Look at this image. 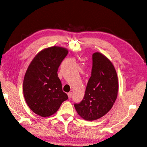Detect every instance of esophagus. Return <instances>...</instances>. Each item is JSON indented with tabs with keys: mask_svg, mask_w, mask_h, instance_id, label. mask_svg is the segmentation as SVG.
Segmentation results:
<instances>
[{
	"mask_svg": "<svg viewBox=\"0 0 147 147\" xmlns=\"http://www.w3.org/2000/svg\"><path fill=\"white\" fill-rule=\"evenodd\" d=\"M72 94H73V93H72V92H69V93H68V98L70 99V98H71V97H72Z\"/></svg>",
	"mask_w": 147,
	"mask_h": 147,
	"instance_id": "34e87169",
	"label": "esophagus"
}]
</instances>
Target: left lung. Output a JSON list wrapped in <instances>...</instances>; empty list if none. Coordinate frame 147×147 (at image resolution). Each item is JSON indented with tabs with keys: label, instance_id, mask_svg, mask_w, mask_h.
<instances>
[{
	"label": "left lung",
	"instance_id": "1",
	"mask_svg": "<svg viewBox=\"0 0 147 147\" xmlns=\"http://www.w3.org/2000/svg\"><path fill=\"white\" fill-rule=\"evenodd\" d=\"M92 69L82 101L74 104L83 119L93 121L105 115L115 102L118 90V77L109 59L100 53L92 55Z\"/></svg>",
	"mask_w": 147,
	"mask_h": 147
}]
</instances>
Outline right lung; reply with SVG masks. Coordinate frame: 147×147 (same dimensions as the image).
Instances as JSON below:
<instances>
[{
  "label": "right lung",
  "mask_w": 147,
  "mask_h": 147,
  "mask_svg": "<svg viewBox=\"0 0 147 147\" xmlns=\"http://www.w3.org/2000/svg\"><path fill=\"white\" fill-rule=\"evenodd\" d=\"M68 53V50L61 47L46 48L36 54L28 67L23 81L24 96L36 114L42 117L53 115L68 99L57 74Z\"/></svg>",
  "instance_id": "1"
}]
</instances>
